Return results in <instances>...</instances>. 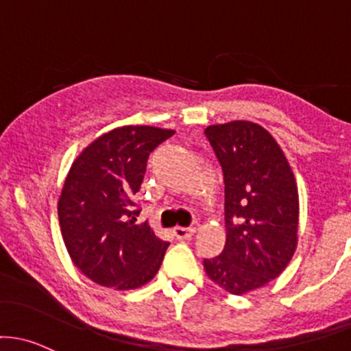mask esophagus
Masks as SVG:
<instances>
[{"instance_id": "obj_1", "label": "esophagus", "mask_w": 351, "mask_h": 351, "mask_svg": "<svg viewBox=\"0 0 351 351\" xmlns=\"http://www.w3.org/2000/svg\"><path fill=\"white\" fill-rule=\"evenodd\" d=\"M196 230L193 226H188V228H184V226H176L175 230H173V234H175L178 240H188V238H191L195 234Z\"/></svg>"}]
</instances>
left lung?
I'll return each mask as SVG.
<instances>
[{
    "mask_svg": "<svg viewBox=\"0 0 351 351\" xmlns=\"http://www.w3.org/2000/svg\"><path fill=\"white\" fill-rule=\"evenodd\" d=\"M205 134L225 182L226 243L205 258L206 275L232 295L265 287L293 256L298 190L282 148L263 126L230 121Z\"/></svg>",
    "mask_w": 351,
    "mask_h": 351,
    "instance_id": "8db88e82",
    "label": "left lung"
}]
</instances>
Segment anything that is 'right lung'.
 Here are the masks:
<instances>
[{
	"instance_id": "1",
	"label": "right lung",
	"mask_w": 351,
	"mask_h": 351,
	"mask_svg": "<svg viewBox=\"0 0 351 351\" xmlns=\"http://www.w3.org/2000/svg\"><path fill=\"white\" fill-rule=\"evenodd\" d=\"M173 130L121 126L83 149L69 169L60 202L61 234L76 268L101 287L133 290L153 280L168 241L146 223L134 225L149 153Z\"/></svg>"
}]
</instances>
